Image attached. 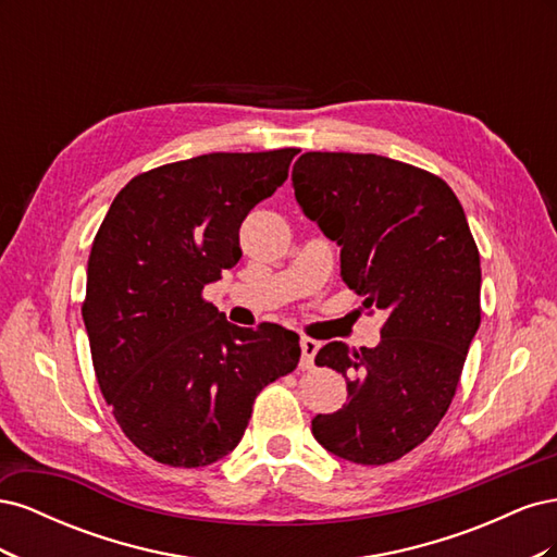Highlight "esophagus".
<instances>
[{"instance_id": "1", "label": "esophagus", "mask_w": 557, "mask_h": 557, "mask_svg": "<svg viewBox=\"0 0 557 557\" xmlns=\"http://www.w3.org/2000/svg\"><path fill=\"white\" fill-rule=\"evenodd\" d=\"M299 346H301V362H299V367H301V369H311V367H313V358H315V352H318L320 344H318L315 339H309V336H305V339L299 342Z\"/></svg>"}]
</instances>
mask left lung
Segmentation results:
<instances>
[{"instance_id": "1", "label": "left lung", "mask_w": 557, "mask_h": 557, "mask_svg": "<svg viewBox=\"0 0 557 557\" xmlns=\"http://www.w3.org/2000/svg\"><path fill=\"white\" fill-rule=\"evenodd\" d=\"M297 205L342 246V278L387 318L376 348L330 342L348 401L318 413V444L356 465H385L423 444L448 411L481 325V260L448 183L374 153H305Z\"/></svg>"}]
</instances>
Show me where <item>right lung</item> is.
Here are the masks:
<instances>
[{"mask_svg":"<svg viewBox=\"0 0 557 557\" xmlns=\"http://www.w3.org/2000/svg\"><path fill=\"white\" fill-rule=\"evenodd\" d=\"M297 153H209L144 172L92 242L81 311L99 391L127 440L162 465L225 458L262 387L299 362L295 332L237 327L201 297L239 262L244 218Z\"/></svg>","mask_w":557,"mask_h":557,"instance_id":"1","label":"right lung"}]
</instances>
